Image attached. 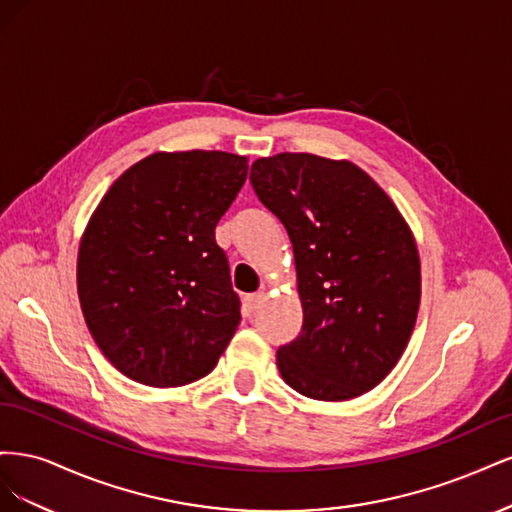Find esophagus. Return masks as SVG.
<instances>
[{
  "label": "esophagus",
  "instance_id": "obj_1",
  "mask_svg": "<svg viewBox=\"0 0 512 512\" xmlns=\"http://www.w3.org/2000/svg\"><path fill=\"white\" fill-rule=\"evenodd\" d=\"M265 301V292H254V294H247L245 297V309L247 312H254V309H258L260 307V303Z\"/></svg>",
  "mask_w": 512,
  "mask_h": 512
}]
</instances>
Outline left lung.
Wrapping results in <instances>:
<instances>
[{
  "mask_svg": "<svg viewBox=\"0 0 512 512\" xmlns=\"http://www.w3.org/2000/svg\"><path fill=\"white\" fill-rule=\"evenodd\" d=\"M260 203L286 226L303 327L277 350L294 391L346 401L380 384L404 354L421 303V260L393 200L365 170L314 153L252 164Z\"/></svg>",
  "mask_w": 512,
  "mask_h": 512,
  "instance_id": "obj_1",
  "label": "left lung"
}]
</instances>
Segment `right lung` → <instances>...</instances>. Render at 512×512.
Returning a JSON list of instances; mask_svg holds the SVG:
<instances>
[{
    "mask_svg": "<svg viewBox=\"0 0 512 512\" xmlns=\"http://www.w3.org/2000/svg\"><path fill=\"white\" fill-rule=\"evenodd\" d=\"M247 177L226 151L153 153L104 194L83 232L76 286L87 329L123 376L183 386L218 365L241 322L215 226Z\"/></svg>",
    "mask_w": 512,
    "mask_h": 512,
    "instance_id": "obj_1",
    "label": "right lung"
}]
</instances>
